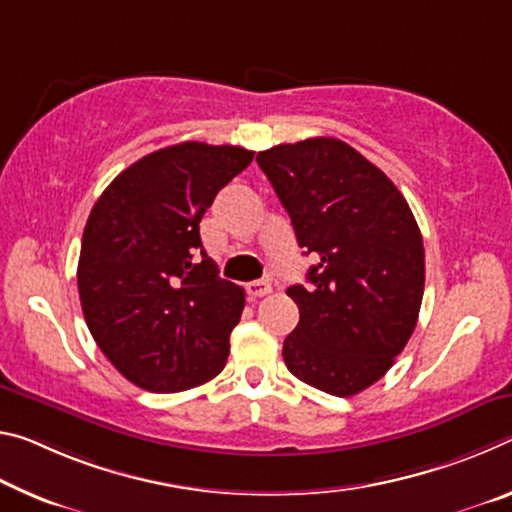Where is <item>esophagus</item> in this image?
<instances>
[{"label":"esophagus","mask_w":512,"mask_h":512,"mask_svg":"<svg viewBox=\"0 0 512 512\" xmlns=\"http://www.w3.org/2000/svg\"><path fill=\"white\" fill-rule=\"evenodd\" d=\"M271 289H273L271 282H266V280H253L246 285V291L250 298H262L266 294H271Z\"/></svg>","instance_id":"esophagus-1"}]
</instances>
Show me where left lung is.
<instances>
[{
    "mask_svg": "<svg viewBox=\"0 0 512 512\" xmlns=\"http://www.w3.org/2000/svg\"><path fill=\"white\" fill-rule=\"evenodd\" d=\"M316 264L291 285L296 330L282 358L298 380L353 396L385 376L424 298V241L394 182L351 145L316 136L257 154Z\"/></svg>",
    "mask_w": 512,
    "mask_h": 512,
    "instance_id": "8db88e82",
    "label": "left lung"
}]
</instances>
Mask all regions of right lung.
Wrapping results in <instances>:
<instances>
[{
    "mask_svg": "<svg viewBox=\"0 0 512 512\" xmlns=\"http://www.w3.org/2000/svg\"><path fill=\"white\" fill-rule=\"evenodd\" d=\"M253 154L186 141L125 168L91 209L77 269L86 326L148 392H184L223 371L243 289L218 278L202 214Z\"/></svg>",
    "mask_w": 512,
    "mask_h": 512,
    "instance_id": "add662e5",
    "label": "right lung"
}]
</instances>
